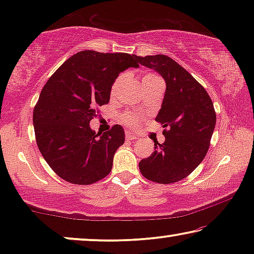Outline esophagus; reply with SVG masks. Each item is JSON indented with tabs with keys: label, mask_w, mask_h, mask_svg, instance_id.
I'll return each mask as SVG.
<instances>
[{
	"label": "esophagus",
	"mask_w": 254,
	"mask_h": 254,
	"mask_svg": "<svg viewBox=\"0 0 254 254\" xmlns=\"http://www.w3.org/2000/svg\"><path fill=\"white\" fill-rule=\"evenodd\" d=\"M126 138L127 140H136L137 138V135L133 133V131H129V130H126Z\"/></svg>",
	"instance_id": "esophagus-1"
}]
</instances>
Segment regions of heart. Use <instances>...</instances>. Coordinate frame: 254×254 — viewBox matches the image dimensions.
Listing matches in <instances>:
<instances>
[{
    "label": "heart",
    "mask_w": 254,
    "mask_h": 254,
    "mask_svg": "<svg viewBox=\"0 0 254 254\" xmlns=\"http://www.w3.org/2000/svg\"><path fill=\"white\" fill-rule=\"evenodd\" d=\"M148 76H152V75H148ZM145 77H147V76H145ZM123 79H124V76H119V77L116 79V82H114L112 85V93H116L118 90H119ZM137 119H140V117L135 116V114H125L124 117V121H126V123H130V121H134Z\"/></svg>",
    "instance_id": "b5f03b06"
}]
</instances>
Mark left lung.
<instances>
[{
    "instance_id": "1",
    "label": "left lung",
    "mask_w": 254,
    "mask_h": 254,
    "mask_svg": "<svg viewBox=\"0 0 254 254\" xmlns=\"http://www.w3.org/2000/svg\"><path fill=\"white\" fill-rule=\"evenodd\" d=\"M138 64L158 72L166 89L156 121L166 128L165 141L138 163L142 176L171 184L192 173L203 161L216 124L213 102L189 71L163 54L136 57Z\"/></svg>"
}]
</instances>
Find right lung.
<instances>
[{
    "label": "right lung",
    "mask_w": 254,
    "mask_h": 254,
    "mask_svg": "<svg viewBox=\"0 0 254 254\" xmlns=\"http://www.w3.org/2000/svg\"><path fill=\"white\" fill-rule=\"evenodd\" d=\"M127 53L82 51L69 58L48 79L33 111L38 148L52 170L65 182L89 185L105 178L124 144L125 131L114 125L96 133L90 121L96 106L110 102L120 72L138 68Z\"/></svg>",
    "instance_id": "add662e5"
}]
</instances>
